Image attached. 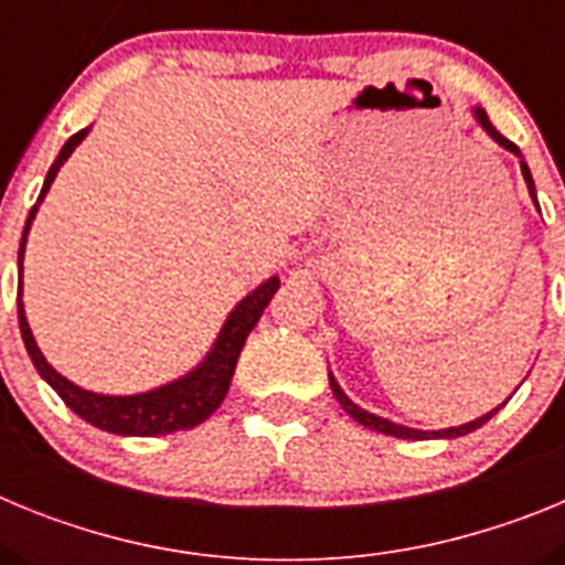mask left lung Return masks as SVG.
Returning <instances> with one entry per match:
<instances>
[{
	"label": "left lung",
	"instance_id": "left-lung-1",
	"mask_svg": "<svg viewBox=\"0 0 565 565\" xmlns=\"http://www.w3.org/2000/svg\"><path fill=\"white\" fill-rule=\"evenodd\" d=\"M472 115H476V121L481 124V129H483V132H487L489 138H492V141L498 143V147H503V149H507V152H512V154H518V158H521V172H523V181H526V189H529V194H532V201H535V206H537V192H535V181H532V172H529L526 161H523L521 149H518L515 143L509 141V138H503V135L498 132L495 127H492V121H489V118H487V113H483L481 107H476V109H472ZM537 212H541V209H537ZM328 379H331V391H333V396H337V402L342 404V411L348 413V416H351L353 422H359V424H362V427H367V430L384 433V436H393V438H413V441H424V438H458V436H467V433H472V430H478V427H483V424H487L489 418L495 416V413L501 411L503 404L509 402V398H507V402H503L501 407H495V411L483 413L481 418H476V422H467V424H461V427H447V430H416V427H404V424H396V422H391V418H382V416H376V413H367V411H362V407H359V404H353L351 398L344 396V391H342V387H339V382H337V379H333V373H328Z\"/></svg>",
	"mask_w": 565,
	"mask_h": 565
}]
</instances>
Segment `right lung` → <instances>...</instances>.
I'll return each mask as SVG.
<instances>
[{
    "mask_svg": "<svg viewBox=\"0 0 565 565\" xmlns=\"http://www.w3.org/2000/svg\"><path fill=\"white\" fill-rule=\"evenodd\" d=\"M89 127L76 132L62 147L58 158L53 161V167L47 169V178H44L42 194H39L36 206L30 209L28 223H24L22 243H19V277H22V263H24V246H28V232L36 221V212L42 206L44 194L50 192V183L56 181L58 169L64 167L73 149L87 138ZM279 288V277H268L263 286L254 288L252 294L239 299L234 311L228 313L226 322H223L221 333L214 339L212 351L206 353L198 367L186 373V376L174 379V382L161 384V387H152L147 393H132V396H104V393L84 391L78 384H73L70 379H64L62 373L53 367V364L44 359V353L39 351L33 331L28 326V317H24V302H22V279H19V331H22L24 348L30 353V362L39 371V376L53 387V391L62 396V402L67 404L70 411L82 416L84 422H89L98 430L115 433V436H169V433L178 430H192L198 424L206 422L221 402L226 398L228 384H232L234 367H237L239 351L246 344V337L252 333V328L257 326V319L263 317V311L268 308L271 297Z\"/></svg>",
    "mask_w": 565,
    "mask_h": 565,
    "instance_id": "1",
    "label": "right lung"
}]
</instances>
